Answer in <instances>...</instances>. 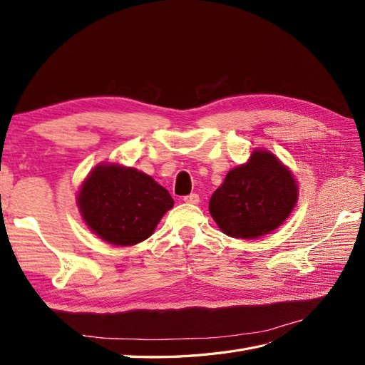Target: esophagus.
<instances>
[{
  "label": "esophagus",
  "instance_id": "esophagus-1",
  "mask_svg": "<svg viewBox=\"0 0 365 365\" xmlns=\"http://www.w3.org/2000/svg\"><path fill=\"white\" fill-rule=\"evenodd\" d=\"M184 202H187V204H197L200 202V196H197L196 193H192V195H187V196H184V200H182Z\"/></svg>",
  "mask_w": 365,
  "mask_h": 365
}]
</instances>
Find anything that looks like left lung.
Returning <instances> with one entry per match:
<instances>
[{
	"mask_svg": "<svg viewBox=\"0 0 365 365\" xmlns=\"http://www.w3.org/2000/svg\"><path fill=\"white\" fill-rule=\"evenodd\" d=\"M298 201V182L272 152L256 148L247 163L231 169L210 197L208 210L222 233L236 239L271 235Z\"/></svg>",
	"mask_w": 365,
	"mask_h": 365,
	"instance_id": "8db88e82",
	"label": "left lung"
}]
</instances>
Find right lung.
Returning <instances> with one entry per match:
<instances>
[{
    "label": "right lung",
    "mask_w": 365,
    "mask_h": 365,
    "mask_svg": "<svg viewBox=\"0 0 365 365\" xmlns=\"http://www.w3.org/2000/svg\"><path fill=\"white\" fill-rule=\"evenodd\" d=\"M76 204L96 236L115 247H132L152 236L173 200L145 172L101 163L82 181Z\"/></svg>",
    "instance_id": "1"
}]
</instances>
